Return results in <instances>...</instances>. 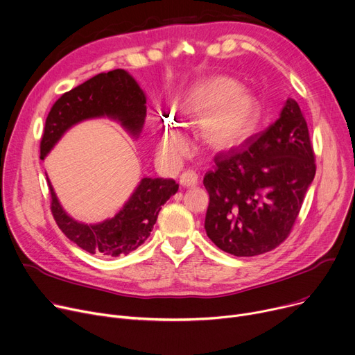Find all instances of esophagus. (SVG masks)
Instances as JSON below:
<instances>
[{
    "label": "esophagus",
    "mask_w": 355,
    "mask_h": 355,
    "mask_svg": "<svg viewBox=\"0 0 355 355\" xmlns=\"http://www.w3.org/2000/svg\"><path fill=\"white\" fill-rule=\"evenodd\" d=\"M198 182H199V178H198L196 172H193V171H187V172L182 173L180 178H179V183H180L183 187L196 186Z\"/></svg>",
    "instance_id": "obj_1"
}]
</instances>
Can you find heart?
Wrapping results in <instances>:
<instances>
[{
    "instance_id": "heart-1",
    "label": "heart",
    "mask_w": 355,
    "mask_h": 355,
    "mask_svg": "<svg viewBox=\"0 0 355 355\" xmlns=\"http://www.w3.org/2000/svg\"><path fill=\"white\" fill-rule=\"evenodd\" d=\"M183 126L199 122L198 141L209 150L226 152L246 141L260 118V103L237 79L214 75L190 85L178 99L172 114ZM187 149L183 132L166 125L160 132L159 152L176 160Z\"/></svg>"
}]
</instances>
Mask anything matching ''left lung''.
Returning <instances> with one entry per match:
<instances>
[{
  "label": "left lung",
  "mask_w": 355,
  "mask_h": 355,
  "mask_svg": "<svg viewBox=\"0 0 355 355\" xmlns=\"http://www.w3.org/2000/svg\"><path fill=\"white\" fill-rule=\"evenodd\" d=\"M205 175L210 202L205 229L237 257L276 249L290 234L315 175L307 122L294 99L243 148L219 153Z\"/></svg>",
  "instance_id": "8db88e82"
}]
</instances>
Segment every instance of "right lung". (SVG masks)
I'll return each instance as SVG.
<instances>
[{
	"label": "right lung",
	"instance_id": "add662e5",
	"mask_svg": "<svg viewBox=\"0 0 355 355\" xmlns=\"http://www.w3.org/2000/svg\"><path fill=\"white\" fill-rule=\"evenodd\" d=\"M105 116L119 122L133 138H138L142 132L146 96L133 76L123 69L98 73L53 103L45 121L41 159L73 125ZM48 186L51 211L64 234L85 252L107 257L129 254L144 244L150 236L162 206L179 189L173 179L144 178L112 219L87 225L72 219L64 210L49 179Z\"/></svg>",
	"mask_w": 355,
	"mask_h": 355
}]
</instances>
